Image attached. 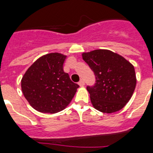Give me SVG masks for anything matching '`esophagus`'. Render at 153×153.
Returning a JSON list of instances; mask_svg holds the SVG:
<instances>
[{
	"mask_svg": "<svg viewBox=\"0 0 153 153\" xmlns=\"http://www.w3.org/2000/svg\"><path fill=\"white\" fill-rule=\"evenodd\" d=\"M79 86H83L84 85H85V82H84V81H83V80H82V79H81V80L79 81Z\"/></svg>",
	"mask_w": 153,
	"mask_h": 153,
	"instance_id": "obj_1",
	"label": "esophagus"
}]
</instances>
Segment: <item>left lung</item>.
Here are the masks:
<instances>
[{
    "mask_svg": "<svg viewBox=\"0 0 153 153\" xmlns=\"http://www.w3.org/2000/svg\"><path fill=\"white\" fill-rule=\"evenodd\" d=\"M96 77V83L87 86L91 103L98 111L112 114L130 100L137 85L133 65L117 53L97 49L82 54Z\"/></svg>",
    "mask_w": 153,
    "mask_h": 153,
    "instance_id": "obj_1",
    "label": "left lung"
}]
</instances>
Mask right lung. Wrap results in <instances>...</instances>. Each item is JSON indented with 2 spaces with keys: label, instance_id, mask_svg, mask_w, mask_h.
<instances>
[{
  "label": "right lung",
  "instance_id": "obj_1",
  "mask_svg": "<svg viewBox=\"0 0 153 153\" xmlns=\"http://www.w3.org/2000/svg\"><path fill=\"white\" fill-rule=\"evenodd\" d=\"M67 55L53 52L39 57L21 79V90L30 105L44 114L63 110L71 102L79 86L63 71Z\"/></svg>",
  "mask_w": 153,
  "mask_h": 153
}]
</instances>
